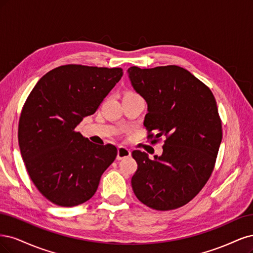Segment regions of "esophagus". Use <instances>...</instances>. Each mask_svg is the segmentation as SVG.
<instances>
[{"mask_svg":"<svg viewBox=\"0 0 253 253\" xmlns=\"http://www.w3.org/2000/svg\"><path fill=\"white\" fill-rule=\"evenodd\" d=\"M130 154H131V151H130L128 148L124 147V146H119L118 147V156L117 159L120 160H124L126 158H129Z\"/></svg>","mask_w":253,"mask_h":253,"instance_id":"34e87169","label":"esophagus"}]
</instances>
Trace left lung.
Segmentation results:
<instances>
[{
	"instance_id": "obj_1",
	"label": "left lung",
	"mask_w": 253,
	"mask_h": 253,
	"mask_svg": "<svg viewBox=\"0 0 253 253\" xmlns=\"http://www.w3.org/2000/svg\"><path fill=\"white\" fill-rule=\"evenodd\" d=\"M136 93L147 103L144 126L157 142L166 140L163 153L150 160L132 152L137 170L131 186L137 200L156 210L180 208L197 195L212 173L222 123L210 89L180 66L128 68Z\"/></svg>"
}]
</instances>
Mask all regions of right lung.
I'll return each instance as SVG.
<instances>
[{"mask_svg":"<svg viewBox=\"0 0 253 253\" xmlns=\"http://www.w3.org/2000/svg\"><path fill=\"white\" fill-rule=\"evenodd\" d=\"M123 76L122 68L64 65L39 80L24 104L19 146L38 190L55 205L73 207L92 198L118 150L77 131Z\"/></svg>","mask_w":253,"mask_h":253,"instance_id":"right-lung-1","label":"right lung"}]
</instances>
